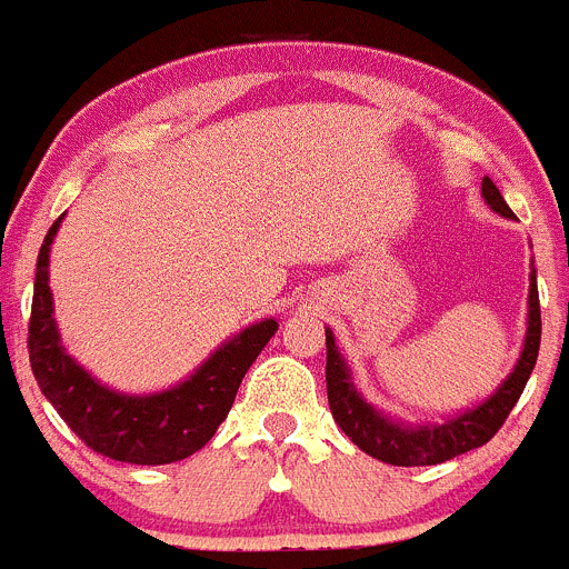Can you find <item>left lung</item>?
I'll return each instance as SVG.
<instances>
[{
	"label": "left lung",
	"mask_w": 569,
	"mask_h": 569,
	"mask_svg": "<svg viewBox=\"0 0 569 569\" xmlns=\"http://www.w3.org/2000/svg\"><path fill=\"white\" fill-rule=\"evenodd\" d=\"M482 198L501 218H516L513 209L505 203L501 192L488 176L482 178ZM541 342V309L539 286H536V269H530V295H527V331L521 342V355L516 360L508 380L501 382L485 402L476 408L431 425H408L391 413L373 408L355 386L351 368L337 348L335 335L326 329V391H329V408L340 431L351 437V442L368 457L380 462L397 465V468H419V465H439L448 459L482 448L493 433L499 431L508 413L513 411L516 399L525 391L530 373H533L536 357Z\"/></svg>",
	"instance_id": "1"
}]
</instances>
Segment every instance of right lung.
Listing matches in <instances>:
<instances>
[{"instance_id": "obj_1", "label": "right lung", "mask_w": 569, "mask_h": 569, "mask_svg": "<svg viewBox=\"0 0 569 569\" xmlns=\"http://www.w3.org/2000/svg\"><path fill=\"white\" fill-rule=\"evenodd\" d=\"M64 214L48 229L36 260L28 351L33 377L70 431L101 457L130 465H170L192 457L227 419L240 380L278 331V320L252 322L189 373L156 393H124L104 386L68 355L53 317L50 247Z\"/></svg>"}]
</instances>
